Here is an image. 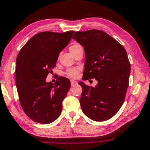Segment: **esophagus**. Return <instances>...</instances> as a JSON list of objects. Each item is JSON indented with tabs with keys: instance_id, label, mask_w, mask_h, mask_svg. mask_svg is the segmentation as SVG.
<instances>
[{
	"instance_id": "1",
	"label": "esophagus",
	"mask_w": 150,
	"mask_h": 150,
	"mask_svg": "<svg viewBox=\"0 0 150 150\" xmlns=\"http://www.w3.org/2000/svg\"><path fill=\"white\" fill-rule=\"evenodd\" d=\"M71 86L76 85V84H77V81H75V80H71Z\"/></svg>"
}]
</instances>
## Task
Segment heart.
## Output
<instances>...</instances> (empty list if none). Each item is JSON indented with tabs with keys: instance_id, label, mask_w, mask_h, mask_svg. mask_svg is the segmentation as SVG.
Returning <instances> with one entry per match:
<instances>
[{
	"instance_id": "b5f03b06",
	"label": "heart",
	"mask_w": 150,
	"mask_h": 150,
	"mask_svg": "<svg viewBox=\"0 0 150 150\" xmlns=\"http://www.w3.org/2000/svg\"><path fill=\"white\" fill-rule=\"evenodd\" d=\"M80 48H82L81 46L79 45V44H74V45H71L70 47H69V51H70L71 53H73V52H75L76 50L80 49ZM79 69H69L66 72V74L67 76L70 77H77L78 74H79Z\"/></svg>"
}]
</instances>
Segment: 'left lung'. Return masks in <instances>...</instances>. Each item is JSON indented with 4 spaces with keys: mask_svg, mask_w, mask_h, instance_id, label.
Wrapping results in <instances>:
<instances>
[{
    "mask_svg": "<svg viewBox=\"0 0 150 150\" xmlns=\"http://www.w3.org/2000/svg\"><path fill=\"white\" fill-rule=\"evenodd\" d=\"M73 39L85 50L83 80L94 78L98 81L94 88L79 82L82 111L94 121L110 119L121 108L128 87L130 64L127 53L121 44L102 30L76 32Z\"/></svg>",
    "mask_w": 150,
    "mask_h": 150,
    "instance_id": "obj_1",
    "label": "left lung"
}]
</instances>
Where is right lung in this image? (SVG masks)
I'll list each match as a JSON object with an SVG mask.
<instances>
[{
    "mask_svg": "<svg viewBox=\"0 0 150 150\" xmlns=\"http://www.w3.org/2000/svg\"><path fill=\"white\" fill-rule=\"evenodd\" d=\"M73 33L47 31L36 34L17 56L16 84L21 106L26 115L38 123H52L62 111L70 81L59 77L54 84L45 79Z\"/></svg>",
    "mask_w": 150,
    "mask_h": 150,
    "instance_id": "1",
    "label": "right lung"
}]
</instances>
